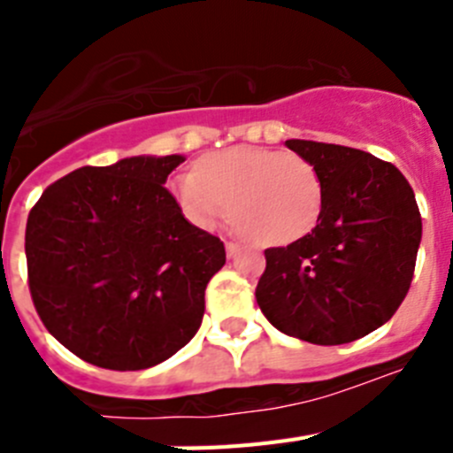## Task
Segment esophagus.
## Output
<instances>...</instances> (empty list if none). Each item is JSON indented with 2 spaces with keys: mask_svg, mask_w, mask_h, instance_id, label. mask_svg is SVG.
Masks as SVG:
<instances>
[{
  "mask_svg": "<svg viewBox=\"0 0 453 453\" xmlns=\"http://www.w3.org/2000/svg\"><path fill=\"white\" fill-rule=\"evenodd\" d=\"M235 251H238V242H234V240H229V242H226V254L235 256Z\"/></svg>",
  "mask_w": 453,
  "mask_h": 453,
  "instance_id": "34e87169",
  "label": "esophagus"
}]
</instances>
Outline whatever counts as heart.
I'll return each instance as SVG.
<instances>
[{"label": "heart", "instance_id": "heart-1", "mask_svg": "<svg viewBox=\"0 0 453 453\" xmlns=\"http://www.w3.org/2000/svg\"><path fill=\"white\" fill-rule=\"evenodd\" d=\"M172 192L183 215L213 229L230 213L261 245H290L311 234L322 213V179L306 158L267 147H234L206 156L197 172H181Z\"/></svg>", "mask_w": 453, "mask_h": 453}]
</instances>
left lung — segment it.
<instances>
[{"mask_svg":"<svg viewBox=\"0 0 453 453\" xmlns=\"http://www.w3.org/2000/svg\"><path fill=\"white\" fill-rule=\"evenodd\" d=\"M322 179L311 234L265 250L256 302L272 326L313 345H345L395 315L413 281L422 218L392 163L361 150L286 140Z\"/></svg>","mask_w":453,"mask_h":453,"instance_id":"left-lung-1","label":"left lung"}]
</instances>
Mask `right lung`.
Here are the masks:
<instances>
[{"mask_svg": "<svg viewBox=\"0 0 453 453\" xmlns=\"http://www.w3.org/2000/svg\"><path fill=\"white\" fill-rule=\"evenodd\" d=\"M181 154L79 167L31 208L29 290L63 347L106 370H147L197 334L222 240L197 229L165 188Z\"/></svg>", "mask_w": 453, "mask_h": 453, "instance_id": "right-lung-1", "label": "right lung"}]
</instances>
